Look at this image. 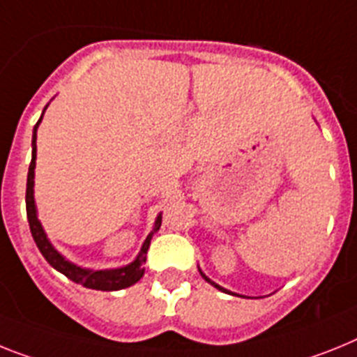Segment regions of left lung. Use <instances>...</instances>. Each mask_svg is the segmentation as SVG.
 Returning <instances> with one entry per match:
<instances>
[{
	"mask_svg": "<svg viewBox=\"0 0 357 357\" xmlns=\"http://www.w3.org/2000/svg\"><path fill=\"white\" fill-rule=\"evenodd\" d=\"M199 274H202V275H203V280H206V281H208V283H212V285H214V287H215V289H220V290H223V292H227V290H225V289H223V287H220V285H215L214 281H211V280H208V278H206V275H205V274H203V272H202V271H199Z\"/></svg>",
	"mask_w": 357,
	"mask_h": 357,
	"instance_id": "1",
	"label": "left lung"
}]
</instances>
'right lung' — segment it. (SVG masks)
Segmentation results:
<instances>
[{
  "label": "right lung",
  "instance_id": "right-lung-1",
  "mask_svg": "<svg viewBox=\"0 0 357 357\" xmlns=\"http://www.w3.org/2000/svg\"><path fill=\"white\" fill-rule=\"evenodd\" d=\"M43 118V116H41ZM41 121V119H40ZM40 121L36 123L34 134H32V161L31 167H29V176H26V218H29V227H31L32 238H34L36 245L40 248V252L43 254V257L50 265L56 268V271L61 272L63 275H67L68 280L74 281V283H79V285L86 287V289L94 290H119L127 289V287L134 285L136 281L142 280V275L145 274V261H146V250L151 247L152 234L155 230L160 229L161 225V215H158L155 220V227L151 234L146 236L145 243L142 247V252L136 257V261H132L130 265L121 266V268H114V271H86L82 266H76L68 263L61 254L56 250V248L50 245V241L47 239L43 232V227H41L38 215H36V205H34V167H36V134H38V125Z\"/></svg>",
  "mask_w": 357,
  "mask_h": 357
}]
</instances>
